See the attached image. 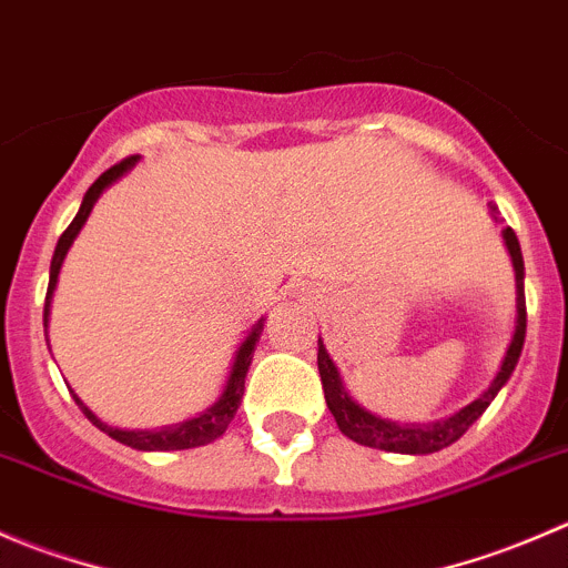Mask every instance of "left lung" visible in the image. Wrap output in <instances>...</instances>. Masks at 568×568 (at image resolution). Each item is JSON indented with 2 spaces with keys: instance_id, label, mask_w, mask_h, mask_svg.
I'll list each match as a JSON object with an SVG mask.
<instances>
[{
  "instance_id": "left-lung-1",
  "label": "left lung",
  "mask_w": 568,
  "mask_h": 568,
  "mask_svg": "<svg viewBox=\"0 0 568 568\" xmlns=\"http://www.w3.org/2000/svg\"><path fill=\"white\" fill-rule=\"evenodd\" d=\"M505 245H508L510 260H514L516 290H519V297H516V312H519V317H516L514 339H510V347L508 353H505L503 367H499L497 378L491 381V386H488L477 400L469 403V406H464L462 412L453 414V417L442 419V423H434V425H397V423H389V419H381L375 417V414L364 412L362 406H356V403L345 395L339 375H336L334 362H331L328 353H325L323 342H317V369H320V381H323L325 403H328L336 425H339V430L347 436V439L358 442V445L364 447H378V450H386V453L425 456V453L445 450V447H450L453 442L462 439V436L469 430V425L486 412L488 403L497 397V392L503 389L505 381H508L510 373H514L516 362H519L521 345H525V328H527L525 286H521V278H525V262H521V248L514 229H505Z\"/></svg>"
}]
</instances>
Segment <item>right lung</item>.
Listing matches in <instances>:
<instances>
[{
    "mask_svg": "<svg viewBox=\"0 0 568 568\" xmlns=\"http://www.w3.org/2000/svg\"><path fill=\"white\" fill-rule=\"evenodd\" d=\"M134 162H138V156H126V160L115 162L110 171L101 173V176L95 179L91 187H88V193H85V199H82V206H80V212H77L74 221H71L69 229L60 234L58 248H54V256H52V271H49L47 303H43V328H47L49 301H52L54 284H58V273H60V265H63V260H65V251L71 248L74 237L80 234L82 223H85L88 215H91V210H93L95 199L101 195V190H104L106 184L115 182L118 176H123V173H126L129 168L134 165ZM260 334H262V320L256 323V328L251 331L248 336H245L243 345H240L237 358H234L232 375H229V384H226V389H223L221 400H217L212 408H206L204 414H199V417L187 419V423H182V425H173V428H160V430H121V428H112V425L101 423V419L95 417L93 412H88V408L82 406L80 397H77V395H74V400H77V406L82 408V414H85V417L95 425V428L104 430L106 436H112V439L121 442V445L134 447V450H190V447L210 445V442H215L217 436L226 434L229 423H232L234 414H237L240 400H243V392H245V373H248L251 358H254V347H256V339H260Z\"/></svg>",
    "mask_w": 568,
    "mask_h": 568,
    "instance_id": "right-lung-1",
    "label": "right lung"
}]
</instances>
